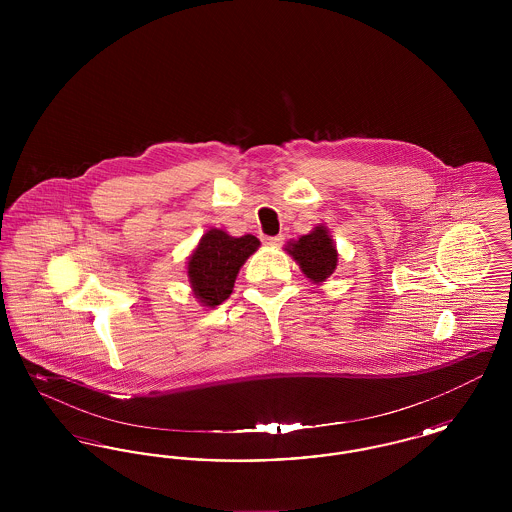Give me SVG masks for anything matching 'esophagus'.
I'll list each match as a JSON object with an SVG mask.
<instances>
[{
  "label": "esophagus",
  "mask_w": 512,
  "mask_h": 512,
  "mask_svg": "<svg viewBox=\"0 0 512 512\" xmlns=\"http://www.w3.org/2000/svg\"><path fill=\"white\" fill-rule=\"evenodd\" d=\"M263 242H265L267 245H270V247H278V245L284 242V236H272V238H263Z\"/></svg>",
  "instance_id": "obj_1"
}]
</instances>
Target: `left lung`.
<instances>
[{"label": "left lung", "mask_w": 512, "mask_h": 512, "mask_svg": "<svg viewBox=\"0 0 512 512\" xmlns=\"http://www.w3.org/2000/svg\"><path fill=\"white\" fill-rule=\"evenodd\" d=\"M286 251L301 272L317 286L326 282L338 267V249L324 224H318L309 234L288 242Z\"/></svg>", "instance_id": "8db88e82"}]
</instances>
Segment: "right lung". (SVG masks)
Wrapping results in <instances>:
<instances>
[{"label": "right lung", "instance_id": "right-lung-1", "mask_svg": "<svg viewBox=\"0 0 512 512\" xmlns=\"http://www.w3.org/2000/svg\"><path fill=\"white\" fill-rule=\"evenodd\" d=\"M261 242L251 236H230L220 228H209L188 257L186 272L195 299L203 307H217L230 297L236 276Z\"/></svg>", "mask_w": 512, "mask_h": 512}]
</instances>
